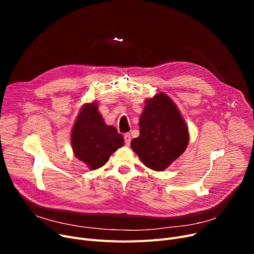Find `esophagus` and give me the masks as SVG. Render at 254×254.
Returning <instances> with one entry per match:
<instances>
[{
    "label": "esophagus",
    "instance_id": "1",
    "mask_svg": "<svg viewBox=\"0 0 254 254\" xmlns=\"http://www.w3.org/2000/svg\"><path fill=\"white\" fill-rule=\"evenodd\" d=\"M130 140H131L130 135L128 134V132H127V134L125 135V143H126V145L128 146L130 144Z\"/></svg>",
    "mask_w": 254,
    "mask_h": 254
}]
</instances>
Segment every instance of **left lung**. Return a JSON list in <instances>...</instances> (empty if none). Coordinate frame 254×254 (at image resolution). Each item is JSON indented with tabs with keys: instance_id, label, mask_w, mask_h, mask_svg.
Masks as SVG:
<instances>
[{
	"instance_id": "obj_1",
	"label": "left lung",
	"mask_w": 254,
	"mask_h": 254,
	"mask_svg": "<svg viewBox=\"0 0 254 254\" xmlns=\"http://www.w3.org/2000/svg\"><path fill=\"white\" fill-rule=\"evenodd\" d=\"M140 116V136L130 142L142 163L154 171L166 170L188 147L189 129L174 104L159 92L145 102Z\"/></svg>"
}]
</instances>
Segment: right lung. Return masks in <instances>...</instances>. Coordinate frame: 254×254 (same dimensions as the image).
<instances>
[{
  "instance_id": "obj_1",
  "label": "right lung",
  "mask_w": 254,
  "mask_h": 254,
  "mask_svg": "<svg viewBox=\"0 0 254 254\" xmlns=\"http://www.w3.org/2000/svg\"><path fill=\"white\" fill-rule=\"evenodd\" d=\"M75 156L90 170L103 167L110 155L124 145V137L112 126L105 125L96 102L85 104L71 134Z\"/></svg>"
}]
</instances>
